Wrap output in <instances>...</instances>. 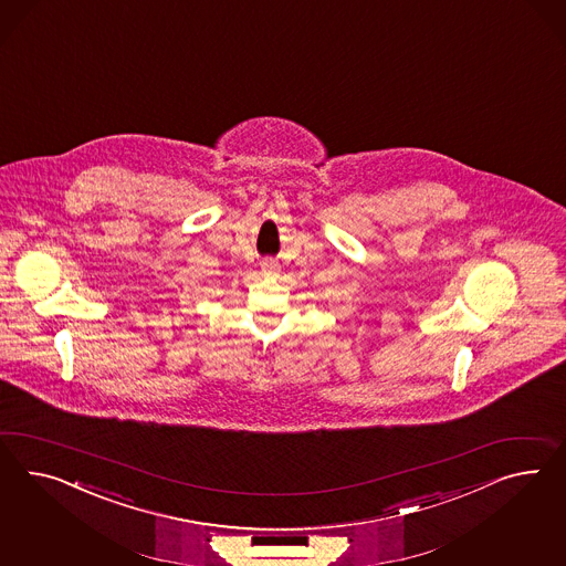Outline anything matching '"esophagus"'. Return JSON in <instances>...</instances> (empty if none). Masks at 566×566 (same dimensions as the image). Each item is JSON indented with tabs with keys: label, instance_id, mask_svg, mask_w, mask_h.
Here are the masks:
<instances>
[{
	"label": "esophagus",
	"instance_id": "34e87169",
	"mask_svg": "<svg viewBox=\"0 0 566 566\" xmlns=\"http://www.w3.org/2000/svg\"><path fill=\"white\" fill-rule=\"evenodd\" d=\"M275 270V261L274 260H263L261 261V272L263 274H272Z\"/></svg>",
	"mask_w": 566,
	"mask_h": 566
}]
</instances>
